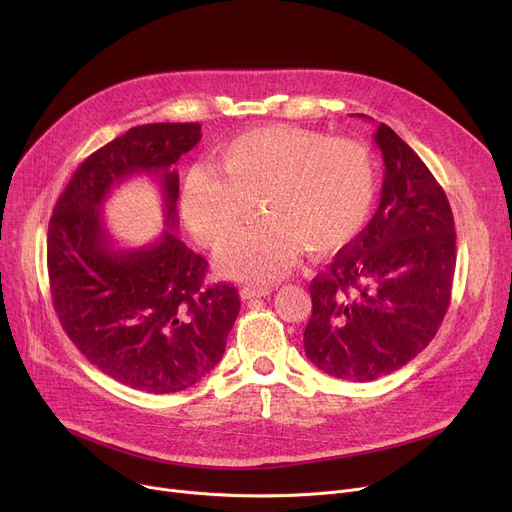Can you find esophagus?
<instances>
[{"mask_svg": "<svg viewBox=\"0 0 512 512\" xmlns=\"http://www.w3.org/2000/svg\"><path fill=\"white\" fill-rule=\"evenodd\" d=\"M270 292H272L270 286H245L240 290L242 299H261V297H267Z\"/></svg>", "mask_w": 512, "mask_h": 512, "instance_id": "obj_1", "label": "esophagus"}]
</instances>
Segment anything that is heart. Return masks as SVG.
I'll use <instances>...</instances> for the list:
<instances>
[{
    "label": "heart",
    "instance_id": "1",
    "mask_svg": "<svg viewBox=\"0 0 512 512\" xmlns=\"http://www.w3.org/2000/svg\"><path fill=\"white\" fill-rule=\"evenodd\" d=\"M222 174L207 166L188 172L182 215L205 247L220 249L222 270L265 284L280 278L299 251L324 255L351 242L375 199V164L367 145L330 139L299 126H267L240 134L220 153Z\"/></svg>",
    "mask_w": 512,
    "mask_h": 512
}]
</instances>
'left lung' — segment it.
Returning <instances> with one entry per match:
<instances>
[{"instance_id": "1", "label": "left lung", "mask_w": 512, "mask_h": 512, "mask_svg": "<svg viewBox=\"0 0 512 512\" xmlns=\"http://www.w3.org/2000/svg\"><path fill=\"white\" fill-rule=\"evenodd\" d=\"M386 176L371 222L311 280L303 334L313 365L369 382L415 359L450 305L456 232L444 188L398 134L380 124Z\"/></svg>"}]
</instances>
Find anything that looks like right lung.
I'll use <instances>...</instances> for the list:
<instances>
[{"instance_id":"right-lung-1","label":"right lung","mask_w":512,"mask_h":512,"mask_svg":"<svg viewBox=\"0 0 512 512\" xmlns=\"http://www.w3.org/2000/svg\"><path fill=\"white\" fill-rule=\"evenodd\" d=\"M199 139V122L130 128L76 168L49 220V290L66 336L99 371L151 394L201 382L222 359L240 311L236 286L207 284V259L172 230L178 201L172 166ZM134 171L160 174L169 228L151 248L116 254L98 207Z\"/></svg>"}]
</instances>
